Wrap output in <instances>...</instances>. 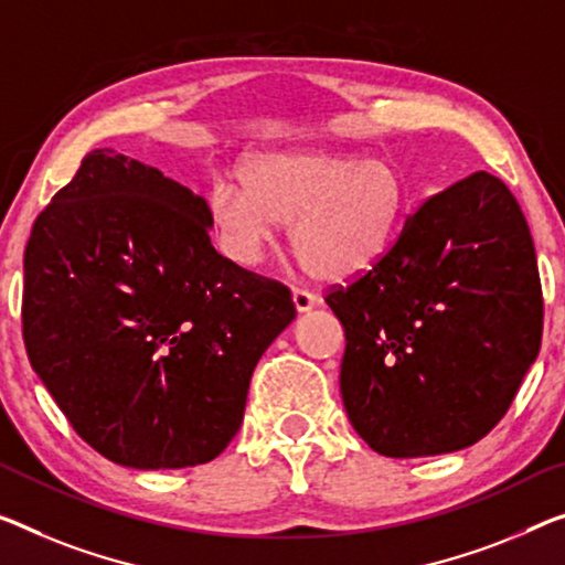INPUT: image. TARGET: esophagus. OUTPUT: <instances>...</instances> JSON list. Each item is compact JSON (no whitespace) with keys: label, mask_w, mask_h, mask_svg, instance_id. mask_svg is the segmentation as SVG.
Masks as SVG:
<instances>
[{"label":"esophagus","mask_w":565,"mask_h":565,"mask_svg":"<svg viewBox=\"0 0 565 565\" xmlns=\"http://www.w3.org/2000/svg\"><path fill=\"white\" fill-rule=\"evenodd\" d=\"M292 302H295V310H298V312H308V310L316 308L318 298L312 292H308V290L292 288Z\"/></svg>","instance_id":"esophagus-1"}]
</instances>
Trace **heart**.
Instances as JSON below:
<instances>
[{
  "label": "heart",
  "instance_id": "b5f03b06",
  "mask_svg": "<svg viewBox=\"0 0 565 565\" xmlns=\"http://www.w3.org/2000/svg\"><path fill=\"white\" fill-rule=\"evenodd\" d=\"M239 184L216 181L210 224L224 253L255 265L290 222V245L310 277L349 282L373 270L402 230L404 181L386 156L285 149L242 161Z\"/></svg>",
  "mask_w": 565,
  "mask_h": 565
}]
</instances>
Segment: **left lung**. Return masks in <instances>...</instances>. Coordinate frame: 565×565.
Returning <instances> with one entry per match:
<instances>
[{"label": "left lung", "instance_id": "left-lung-1", "mask_svg": "<svg viewBox=\"0 0 565 565\" xmlns=\"http://www.w3.org/2000/svg\"><path fill=\"white\" fill-rule=\"evenodd\" d=\"M326 302L345 331V414L384 457L475 445L505 416L541 351L531 230L488 171L427 199L386 257Z\"/></svg>", "mask_w": 565, "mask_h": 565}]
</instances>
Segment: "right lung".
<instances>
[{"instance_id":"1","label":"right lung","mask_w":565,"mask_h":565,"mask_svg":"<svg viewBox=\"0 0 565 565\" xmlns=\"http://www.w3.org/2000/svg\"><path fill=\"white\" fill-rule=\"evenodd\" d=\"M210 206L159 169L88 153L24 249L22 335L73 429L134 470L204 465L295 320L290 290L210 239Z\"/></svg>"}]
</instances>
